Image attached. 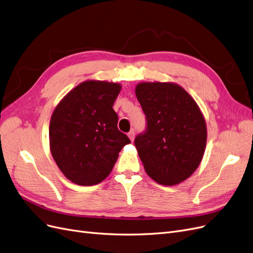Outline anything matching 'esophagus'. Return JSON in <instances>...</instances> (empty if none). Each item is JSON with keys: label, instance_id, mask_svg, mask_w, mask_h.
I'll use <instances>...</instances> for the list:
<instances>
[{"label": "esophagus", "instance_id": "1", "mask_svg": "<svg viewBox=\"0 0 253 253\" xmlns=\"http://www.w3.org/2000/svg\"><path fill=\"white\" fill-rule=\"evenodd\" d=\"M134 135H135V133H134V130L132 129V130H130V131L128 132V136H129V138L131 141H133L134 140Z\"/></svg>", "mask_w": 253, "mask_h": 253}]
</instances>
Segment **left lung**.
Wrapping results in <instances>:
<instances>
[{
    "instance_id": "8db88e82",
    "label": "left lung",
    "mask_w": 253,
    "mask_h": 253,
    "mask_svg": "<svg viewBox=\"0 0 253 253\" xmlns=\"http://www.w3.org/2000/svg\"><path fill=\"white\" fill-rule=\"evenodd\" d=\"M135 94L146 129L134 145L146 172L161 185L185 181L199 167L206 147V123L197 103L172 83H141Z\"/></svg>"
}]
</instances>
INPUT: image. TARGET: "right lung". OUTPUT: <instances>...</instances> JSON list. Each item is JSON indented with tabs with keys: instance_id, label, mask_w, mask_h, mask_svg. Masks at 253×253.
Returning <instances> with one entry per match:
<instances>
[{
	"instance_id": "1",
	"label": "right lung",
	"mask_w": 253,
	"mask_h": 253,
	"mask_svg": "<svg viewBox=\"0 0 253 253\" xmlns=\"http://www.w3.org/2000/svg\"><path fill=\"white\" fill-rule=\"evenodd\" d=\"M121 91L116 83L87 81L56 106L50 120L52 157L72 183L91 186L109 175L129 137L118 128L112 106Z\"/></svg>"
}]
</instances>
